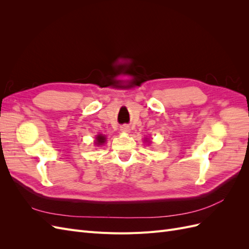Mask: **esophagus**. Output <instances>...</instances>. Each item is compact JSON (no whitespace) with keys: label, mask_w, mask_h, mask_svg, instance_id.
I'll return each mask as SVG.
<instances>
[{"label":"esophagus","mask_w":249,"mask_h":249,"mask_svg":"<svg viewBox=\"0 0 249 249\" xmlns=\"http://www.w3.org/2000/svg\"><path fill=\"white\" fill-rule=\"evenodd\" d=\"M120 130H122L123 132H129L130 131V127H129V125H123L122 127H120Z\"/></svg>","instance_id":"34e87169"}]
</instances>
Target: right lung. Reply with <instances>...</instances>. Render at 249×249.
<instances>
[{
  "label": "right lung",
  "mask_w": 249,
  "mask_h": 249,
  "mask_svg": "<svg viewBox=\"0 0 249 249\" xmlns=\"http://www.w3.org/2000/svg\"><path fill=\"white\" fill-rule=\"evenodd\" d=\"M105 141H106V138H105V136H102V135H99V136L96 137V144L97 145L103 144V143H105Z\"/></svg>",
  "instance_id": "add662e5"
}]
</instances>
